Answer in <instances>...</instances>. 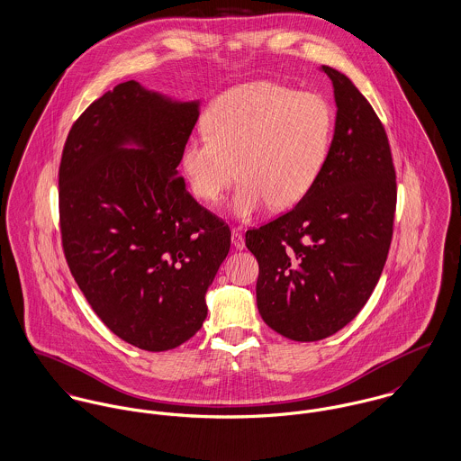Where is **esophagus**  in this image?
Returning a JSON list of instances; mask_svg holds the SVG:
<instances>
[{"label": "esophagus", "mask_w": 461, "mask_h": 461, "mask_svg": "<svg viewBox=\"0 0 461 461\" xmlns=\"http://www.w3.org/2000/svg\"><path fill=\"white\" fill-rule=\"evenodd\" d=\"M231 244H233V248L239 249V251H242V249L246 248V242H244V237H242L240 231H237V230L231 231Z\"/></svg>", "instance_id": "esophagus-1"}]
</instances>
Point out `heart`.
Returning <instances> with one entry per match:
<instances>
[{"mask_svg":"<svg viewBox=\"0 0 461 461\" xmlns=\"http://www.w3.org/2000/svg\"><path fill=\"white\" fill-rule=\"evenodd\" d=\"M205 129L182 147L187 185L215 205L239 175L231 212L246 221L267 205L285 210L306 198L330 152L334 120L321 97L259 79L221 94Z\"/></svg>","mask_w":461,"mask_h":461,"instance_id":"heart-1","label":"heart"}]
</instances>
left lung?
Wrapping results in <instances>:
<instances>
[{
  "instance_id": "1",
  "label": "left lung",
  "mask_w": 461,
  "mask_h": 461,
  "mask_svg": "<svg viewBox=\"0 0 461 461\" xmlns=\"http://www.w3.org/2000/svg\"><path fill=\"white\" fill-rule=\"evenodd\" d=\"M336 125L320 178L294 210L246 231L259 274L263 321L294 341H318L350 323L384 270L396 210L385 129L356 85L332 67Z\"/></svg>"
}]
</instances>
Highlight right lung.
<instances>
[{
    "label": "right lung",
    "mask_w": 461,
    "mask_h": 461,
    "mask_svg": "<svg viewBox=\"0 0 461 461\" xmlns=\"http://www.w3.org/2000/svg\"><path fill=\"white\" fill-rule=\"evenodd\" d=\"M200 103L127 81L72 125L59 164L68 268L104 325L149 352L176 348L206 318L231 231L178 176ZM134 146V149H129Z\"/></svg>",
    "instance_id": "obj_1"
}]
</instances>
